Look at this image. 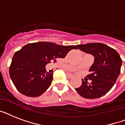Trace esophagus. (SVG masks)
<instances>
[{
	"instance_id": "esophagus-1",
	"label": "esophagus",
	"mask_w": 125,
	"mask_h": 125,
	"mask_svg": "<svg viewBox=\"0 0 125 125\" xmlns=\"http://www.w3.org/2000/svg\"><path fill=\"white\" fill-rule=\"evenodd\" d=\"M67 78L71 79V78H73V76L71 74H69V73H67Z\"/></svg>"
}]
</instances>
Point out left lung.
<instances>
[{"label": "left lung", "mask_w": 125, "mask_h": 125, "mask_svg": "<svg viewBox=\"0 0 125 125\" xmlns=\"http://www.w3.org/2000/svg\"><path fill=\"white\" fill-rule=\"evenodd\" d=\"M80 51L94 56V62L87 78L82 80V85L76 90L85 99L100 98L114 86L121 72L122 60L115 49L101 43L78 45ZM89 79L91 83L87 80Z\"/></svg>", "instance_id": "obj_1"}]
</instances>
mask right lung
Masks as SVG:
<instances>
[{
  "instance_id": "right-lung-1",
  "label": "right lung",
  "mask_w": 125,
  "mask_h": 125,
  "mask_svg": "<svg viewBox=\"0 0 125 125\" xmlns=\"http://www.w3.org/2000/svg\"><path fill=\"white\" fill-rule=\"evenodd\" d=\"M74 45H57L50 42L28 43L13 55L10 75L20 93L31 97H39L50 87L53 73L45 66L57 58H64Z\"/></svg>"
}]
</instances>
